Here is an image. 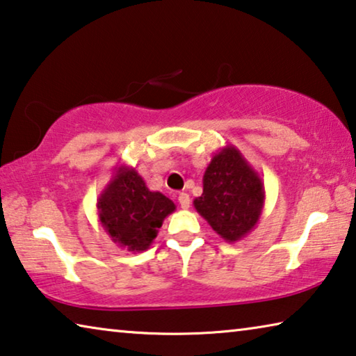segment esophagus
<instances>
[{
    "label": "esophagus",
    "instance_id": "esophagus-1",
    "mask_svg": "<svg viewBox=\"0 0 356 356\" xmlns=\"http://www.w3.org/2000/svg\"><path fill=\"white\" fill-rule=\"evenodd\" d=\"M178 202H179V207H181L183 210L189 209V205H191L189 194H186V193H179V194H178Z\"/></svg>",
    "mask_w": 356,
    "mask_h": 356
}]
</instances>
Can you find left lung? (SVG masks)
Wrapping results in <instances>:
<instances>
[{
	"label": "left lung",
	"mask_w": 356,
	"mask_h": 356,
	"mask_svg": "<svg viewBox=\"0 0 356 356\" xmlns=\"http://www.w3.org/2000/svg\"><path fill=\"white\" fill-rule=\"evenodd\" d=\"M266 191L259 173L232 145L213 154L204 173V193L194 209L229 243L253 231L264 210Z\"/></svg>",
	"instance_id": "left-lung-1"
}]
</instances>
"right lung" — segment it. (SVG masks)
I'll return each mask as SVG.
<instances>
[{
  "label": "right lung",
  "instance_id": "obj_1",
  "mask_svg": "<svg viewBox=\"0 0 356 356\" xmlns=\"http://www.w3.org/2000/svg\"><path fill=\"white\" fill-rule=\"evenodd\" d=\"M98 220L118 247L140 253L151 247L163 220L177 210L159 191H149L134 167L118 163L97 199Z\"/></svg>",
  "mask_w": 356,
  "mask_h": 356
}]
</instances>
